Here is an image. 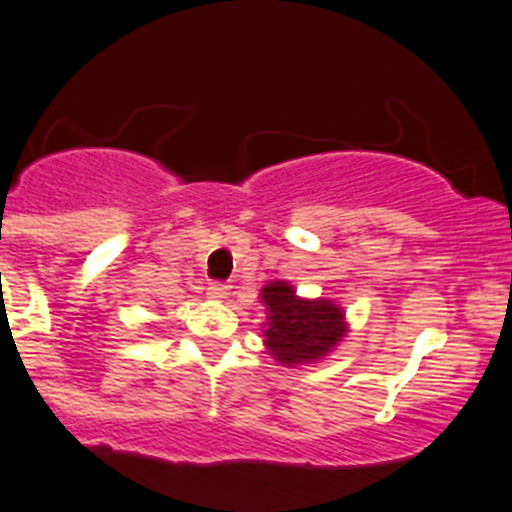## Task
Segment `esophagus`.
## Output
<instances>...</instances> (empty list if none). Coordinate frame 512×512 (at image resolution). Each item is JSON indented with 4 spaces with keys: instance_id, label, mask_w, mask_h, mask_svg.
Returning <instances> with one entry per match:
<instances>
[{
    "instance_id": "1",
    "label": "esophagus",
    "mask_w": 512,
    "mask_h": 512,
    "mask_svg": "<svg viewBox=\"0 0 512 512\" xmlns=\"http://www.w3.org/2000/svg\"><path fill=\"white\" fill-rule=\"evenodd\" d=\"M229 295V285H222V283H212L207 288V298L209 300H224Z\"/></svg>"
}]
</instances>
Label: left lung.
<instances>
[{"instance_id": "8db88e82", "label": "left lung", "mask_w": 512, "mask_h": 512, "mask_svg": "<svg viewBox=\"0 0 512 512\" xmlns=\"http://www.w3.org/2000/svg\"><path fill=\"white\" fill-rule=\"evenodd\" d=\"M265 305L262 343L280 366L318 364L348 336L346 310L328 298H303L288 280H270L260 290Z\"/></svg>"}]
</instances>
